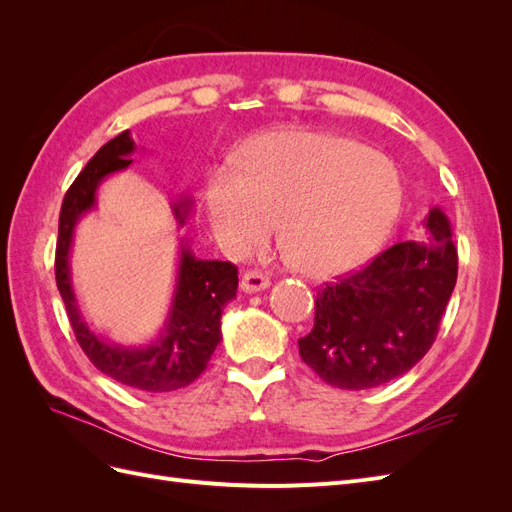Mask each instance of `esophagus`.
Returning <instances> with one entry per match:
<instances>
[{"instance_id":"obj_1","label":"esophagus","mask_w":512,"mask_h":512,"mask_svg":"<svg viewBox=\"0 0 512 512\" xmlns=\"http://www.w3.org/2000/svg\"><path fill=\"white\" fill-rule=\"evenodd\" d=\"M271 286L269 275H265L262 271H247L241 277V290L243 292H260Z\"/></svg>"}]
</instances>
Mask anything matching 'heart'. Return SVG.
Returning a JSON list of instances; mask_svg holds the SVG:
<instances>
[{
    "instance_id": "heart-1",
    "label": "heart",
    "mask_w": 512,
    "mask_h": 512,
    "mask_svg": "<svg viewBox=\"0 0 512 512\" xmlns=\"http://www.w3.org/2000/svg\"><path fill=\"white\" fill-rule=\"evenodd\" d=\"M401 181L380 153L350 138L269 132L226 162L207 183L209 222L230 252L265 241L277 218L299 267L331 277L363 265L399 218Z\"/></svg>"
}]
</instances>
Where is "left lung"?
Here are the masks:
<instances>
[{
	"instance_id": "8db88e82",
	"label": "left lung",
	"mask_w": 512,
	"mask_h": 512,
	"mask_svg": "<svg viewBox=\"0 0 512 512\" xmlns=\"http://www.w3.org/2000/svg\"><path fill=\"white\" fill-rule=\"evenodd\" d=\"M429 241H399L359 271L324 284L301 359L337 389H374L410 371L436 342L457 282L451 222L436 207Z\"/></svg>"
}]
</instances>
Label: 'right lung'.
Instances as JSON below:
<instances>
[{
    "label": "right lung",
    "instance_id": "right-lung-1",
    "mask_svg": "<svg viewBox=\"0 0 512 512\" xmlns=\"http://www.w3.org/2000/svg\"><path fill=\"white\" fill-rule=\"evenodd\" d=\"M136 145L130 130L111 138L87 162L79 177L68 188L59 213V239L55 250V280L76 342L102 374L145 393H168L192 384L209 365L218 348L224 305L237 297V267L222 260H198L188 243L181 245L177 288L170 303L162 335L147 346H117L91 331L76 303L68 254L74 226L81 215L94 209L100 181L128 168ZM192 209L190 198H179L173 205L177 222L183 226Z\"/></svg>",
    "mask_w": 512,
    "mask_h": 512
}]
</instances>
